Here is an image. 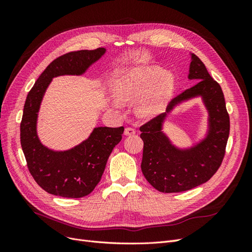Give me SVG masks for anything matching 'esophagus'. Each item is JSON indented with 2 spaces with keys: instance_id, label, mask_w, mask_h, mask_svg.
Wrapping results in <instances>:
<instances>
[{
  "instance_id": "obj_1",
  "label": "esophagus",
  "mask_w": 252,
  "mask_h": 252,
  "mask_svg": "<svg viewBox=\"0 0 252 252\" xmlns=\"http://www.w3.org/2000/svg\"><path fill=\"white\" fill-rule=\"evenodd\" d=\"M124 134H125L126 136L134 135V134H135V130H134L133 128H131V127H127V128H125V130H124Z\"/></svg>"
}]
</instances>
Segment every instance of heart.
I'll use <instances>...</instances> for the list:
<instances>
[{
	"instance_id": "heart-1",
	"label": "heart",
	"mask_w": 252,
	"mask_h": 252,
	"mask_svg": "<svg viewBox=\"0 0 252 252\" xmlns=\"http://www.w3.org/2000/svg\"><path fill=\"white\" fill-rule=\"evenodd\" d=\"M174 78L158 66H143L118 79L111 104L120 109L123 103L134 102V112L141 119H151L161 112L171 95Z\"/></svg>"
}]
</instances>
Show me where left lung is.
<instances>
[{"mask_svg":"<svg viewBox=\"0 0 252 252\" xmlns=\"http://www.w3.org/2000/svg\"><path fill=\"white\" fill-rule=\"evenodd\" d=\"M189 56L188 80L195 81V85L175 96L165 113L140 128L144 142L142 172L152 187L165 193L186 191L207 182L223 161L229 136L222 88L199 58L191 52ZM199 97L209 114L205 134L189 147H179L163 131L165 120L180 104Z\"/></svg>","mask_w":252,"mask_h":252,"instance_id":"1","label":"left lung"}]
</instances>
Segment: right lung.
I'll list each match as a JSON object with an SVG mask.
<instances>
[{
	"mask_svg": "<svg viewBox=\"0 0 252 252\" xmlns=\"http://www.w3.org/2000/svg\"><path fill=\"white\" fill-rule=\"evenodd\" d=\"M106 48L72 51L47 66L29 91L21 122V145L28 169L45 191L63 197H83L101 181L106 163L122 140L124 127H94L89 136L70 149L56 150L37 134V118L45 93L53 78L83 75L96 63Z\"/></svg>",
	"mask_w": 252,
	"mask_h": 252,
	"instance_id": "add662e5",
	"label": "right lung"
}]
</instances>
